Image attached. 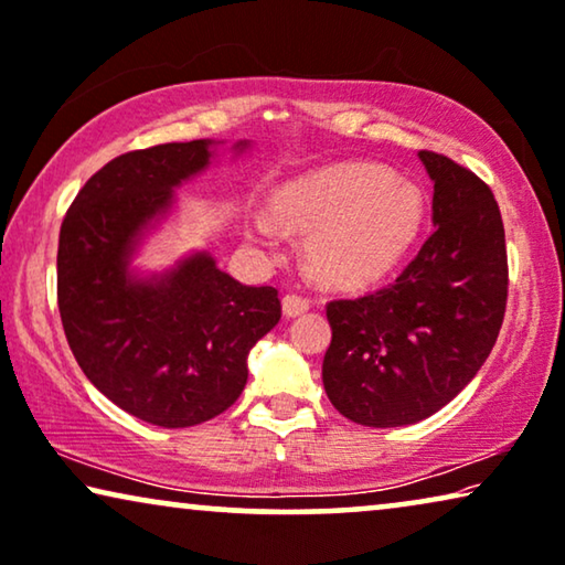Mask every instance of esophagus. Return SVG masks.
<instances>
[{"label": "esophagus", "mask_w": 565, "mask_h": 565, "mask_svg": "<svg viewBox=\"0 0 565 565\" xmlns=\"http://www.w3.org/2000/svg\"><path fill=\"white\" fill-rule=\"evenodd\" d=\"M308 308H310V300L298 296V292H288V296L282 298V313L288 318H296L300 313H306Z\"/></svg>", "instance_id": "obj_1"}]
</instances>
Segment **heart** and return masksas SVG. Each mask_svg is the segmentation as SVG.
<instances>
[{"mask_svg":"<svg viewBox=\"0 0 565 565\" xmlns=\"http://www.w3.org/2000/svg\"><path fill=\"white\" fill-rule=\"evenodd\" d=\"M282 224L308 232V263L323 282L356 288L395 267L425 218L423 191L382 166L343 162L296 178L273 195ZM255 214L249 236L277 244L282 226Z\"/></svg>","mask_w":565,"mask_h":565,"instance_id":"heart-1","label":"heart"}]
</instances>
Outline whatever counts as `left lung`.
<instances>
[{
    "label": "left lung",
    "mask_w": 565,
    "mask_h": 565,
    "mask_svg": "<svg viewBox=\"0 0 565 565\" xmlns=\"http://www.w3.org/2000/svg\"><path fill=\"white\" fill-rule=\"evenodd\" d=\"M433 181V234L387 288L331 300L323 387L359 425L397 428L451 403L487 362L507 306L502 214L489 185L420 150Z\"/></svg>",
    "instance_id": "left-lung-1"
}]
</instances>
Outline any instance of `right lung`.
I'll list each match as a JSON object with an SVG mask.
<instances>
[{
	"label": "right lung",
	"instance_id": "1",
	"mask_svg": "<svg viewBox=\"0 0 565 565\" xmlns=\"http://www.w3.org/2000/svg\"><path fill=\"white\" fill-rule=\"evenodd\" d=\"M211 145L119 154L88 178L61 226L58 308L73 356L102 395L160 428L232 407L247 384L249 349L280 321L275 288L242 285L209 252L166 273L129 269L175 188L211 166Z\"/></svg>",
	"mask_w": 565,
	"mask_h": 565
}]
</instances>
